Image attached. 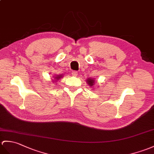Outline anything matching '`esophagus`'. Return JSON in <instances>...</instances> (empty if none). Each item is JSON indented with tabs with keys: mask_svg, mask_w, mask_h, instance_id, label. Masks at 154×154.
<instances>
[{
	"mask_svg": "<svg viewBox=\"0 0 154 154\" xmlns=\"http://www.w3.org/2000/svg\"><path fill=\"white\" fill-rule=\"evenodd\" d=\"M71 74H72V75L73 77H76V76H77L78 73H77V71H72V73H71Z\"/></svg>",
	"mask_w": 154,
	"mask_h": 154,
	"instance_id": "34e87169",
	"label": "esophagus"
}]
</instances>
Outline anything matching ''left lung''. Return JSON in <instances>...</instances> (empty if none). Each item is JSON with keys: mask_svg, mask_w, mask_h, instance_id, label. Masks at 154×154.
I'll return each mask as SVG.
<instances>
[{"mask_svg": "<svg viewBox=\"0 0 154 154\" xmlns=\"http://www.w3.org/2000/svg\"><path fill=\"white\" fill-rule=\"evenodd\" d=\"M86 83L89 85V87L92 88L93 87H94L95 83H96V80L94 78H88L87 79V80H86Z\"/></svg>", "mask_w": 154, "mask_h": 154, "instance_id": "1", "label": "left lung"}]
</instances>
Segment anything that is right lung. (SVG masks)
Returning <instances> with one entry per match:
<instances>
[{
    "label": "right lung",
    "mask_w": 154,
    "mask_h": 154,
    "mask_svg": "<svg viewBox=\"0 0 154 154\" xmlns=\"http://www.w3.org/2000/svg\"><path fill=\"white\" fill-rule=\"evenodd\" d=\"M63 77V75H56V76H54L52 77L53 79H52V81L53 83H56V81H59L60 79H62Z\"/></svg>",
    "instance_id": "add662e5"
}]
</instances>
